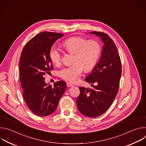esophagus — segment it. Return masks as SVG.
I'll use <instances>...</instances> for the list:
<instances>
[{"label":"esophagus","instance_id":"esophagus-1","mask_svg":"<svg viewBox=\"0 0 146 146\" xmlns=\"http://www.w3.org/2000/svg\"><path fill=\"white\" fill-rule=\"evenodd\" d=\"M66 86L68 87H73V85L72 84H71V83H69V82H67L66 83Z\"/></svg>","mask_w":146,"mask_h":146}]
</instances>
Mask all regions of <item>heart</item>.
<instances>
[{"label":"heart","mask_w":146,"mask_h":146,"mask_svg":"<svg viewBox=\"0 0 146 146\" xmlns=\"http://www.w3.org/2000/svg\"><path fill=\"white\" fill-rule=\"evenodd\" d=\"M62 45L66 50L74 53V63L65 67L59 72V76L71 82L78 81L84 70L89 72L96 65L102 52V47L98 41L89 40L81 36H73L65 40ZM50 58L56 66L62 62V54L55 46L52 47L49 53Z\"/></svg>","instance_id":"heart-1"}]
</instances>
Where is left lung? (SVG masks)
I'll return each mask as SVG.
<instances>
[{
	"label": "left lung",
	"mask_w": 146,
	"mask_h": 146,
	"mask_svg": "<svg viewBox=\"0 0 146 146\" xmlns=\"http://www.w3.org/2000/svg\"><path fill=\"white\" fill-rule=\"evenodd\" d=\"M90 33L99 36L105 45L99 63L85 79L94 88L80 87L76 103L82 114L95 118L105 113L112 105L118 91L122 68L117 48L109 36L102 32Z\"/></svg>",
	"instance_id": "1"
}]
</instances>
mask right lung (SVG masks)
I'll list each match as a JSON object with an SVG mask.
<instances>
[{
    "mask_svg": "<svg viewBox=\"0 0 146 146\" xmlns=\"http://www.w3.org/2000/svg\"><path fill=\"white\" fill-rule=\"evenodd\" d=\"M63 36L55 32H41L28 41L21 54L19 73L23 98L29 110L38 116L53 113L66 89L65 81H57L52 87L46 84L44 78L53 69L49 55L51 47Z\"/></svg>",
    "mask_w": 146,
    "mask_h": 146,
    "instance_id": "add662e5",
    "label": "right lung"
}]
</instances>
